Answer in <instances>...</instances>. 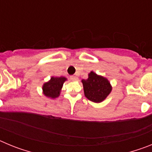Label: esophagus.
<instances>
[{
  "instance_id": "esophagus-1",
  "label": "esophagus",
  "mask_w": 152,
  "mask_h": 152,
  "mask_svg": "<svg viewBox=\"0 0 152 152\" xmlns=\"http://www.w3.org/2000/svg\"><path fill=\"white\" fill-rule=\"evenodd\" d=\"M70 79H71V80H72V81H76V80H78L77 77L75 76V75H72V76H71V77H70Z\"/></svg>"
}]
</instances>
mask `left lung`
Returning a JSON list of instances; mask_svg holds the SVG:
<instances>
[{
	"mask_svg": "<svg viewBox=\"0 0 152 152\" xmlns=\"http://www.w3.org/2000/svg\"><path fill=\"white\" fill-rule=\"evenodd\" d=\"M81 82L85 96L94 103L103 101L112 91L110 81L106 77L96 75L94 72L88 74V78L87 80L83 79Z\"/></svg>",
	"mask_w": 152,
	"mask_h": 152,
	"instance_id": "1",
	"label": "left lung"
}]
</instances>
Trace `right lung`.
Here are the masks:
<instances>
[{"label": "right lung", "mask_w": 152, "mask_h": 152, "mask_svg": "<svg viewBox=\"0 0 152 152\" xmlns=\"http://www.w3.org/2000/svg\"><path fill=\"white\" fill-rule=\"evenodd\" d=\"M67 80L64 77H52L48 82L42 86V92L45 96L52 99L59 96L64 82Z\"/></svg>", "instance_id": "add662e5"}]
</instances>
